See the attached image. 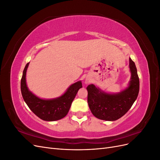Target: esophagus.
<instances>
[{
  "instance_id": "obj_1",
  "label": "esophagus",
  "mask_w": 160,
  "mask_h": 160,
  "mask_svg": "<svg viewBox=\"0 0 160 160\" xmlns=\"http://www.w3.org/2000/svg\"><path fill=\"white\" fill-rule=\"evenodd\" d=\"M85 83H90V80H89V79H87L85 80Z\"/></svg>"
}]
</instances>
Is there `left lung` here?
Returning <instances> with one entry per match:
<instances>
[{"label": "left lung", "mask_w": 160, "mask_h": 160, "mask_svg": "<svg viewBox=\"0 0 160 160\" xmlns=\"http://www.w3.org/2000/svg\"><path fill=\"white\" fill-rule=\"evenodd\" d=\"M132 72L129 87L117 94H109L91 84L87 88L88 102L93 115L99 119L115 121L126 113L137 99L139 90V80L135 62L129 58Z\"/></svg>", "instance_id": "left-lung-1"}]
</instances>
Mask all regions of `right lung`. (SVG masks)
Wrapping results in <instances>:
<instances>
[{
  "mask_svg": "<svg viewBox=\"0 0 160 160\" xmlns=\"http://www.w3.org/2000/svg\"><path fill=\"white\" fill-rule=\"evenodd\" d=\"M28 64L29 62L24 69L21 81V93L28 107L37 116L44 121L52 122L65 117L77 92L82 88L81 81L71 85L59 98L49 100L42 99L37 98L28 89L26 84V72Z\"/></svg>",
  "mask_w": 160,
  "mask_h": 160,
  "instance_id": "1",
  "label": "right lung"
}]
</instances>
